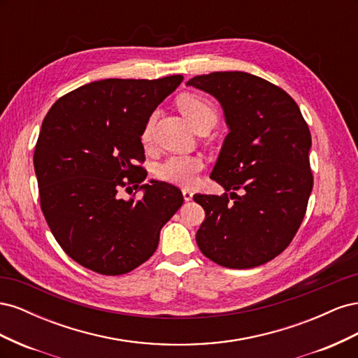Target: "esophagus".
Returning a JSON list of instances; mask_svg holds the SVG:
<instances>
[{"mask_svg":"<svg viewBox=\"0 0 358 358\" xmlns=\"http://www.w3.org/2000/svg\"><path fill=\"white\" fill-rule=\"evenodd\" d=\"M182 194H183V200H185V201H191L192 200V191L191 189H183L182 191Z\"/></svg>","mask_w":358,"mask_h":358,"instance_id":"obj_1","label":"esophagus"}]
</instances>
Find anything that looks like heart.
Here are the masks:
<instances>
[{
    "label": "heart",
    "mask_w": 358,
    "mask_h": 358,
    "mask_svg": "<svg viewBox=\"0 0 358 358\" xmlns=\"http://www.w3.org/2000/svg\"><path fill=\"white\" fill-rule=\"evenodd\" d=\"M178 106L180 112L185 115L192 127H197L201 122L210 121L216 122V110L213 104L206 100L204 96L197 94H185L179 96ZM154 116H149L146 121L142 140L148 142L152 134ZM204 162L197 155H170L166 159H162L157 166V175L161 180L175 183L179 187H191L197 180V175L203 170Z\"/></svg>",
    "instance_id": "obj_1"
}]
</instances>
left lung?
<instances>
[{"label":"left lung","mask_w":358,"mask_h":358,"mask_svg":"<svg viewBox=\"0 0 358 358\" xmlns=\"http://www.w3.org/2000/svg\"><path fill=\"white\" fill-rule=\"evenodd\" d=\"M187 85L221 103L230 129L210 175L225 192L194 196L206 212L197 245L224 267L262 266L284 251L305 218L313 187L309 127L297 103L258 76L215 71Z\"/></svg>","instance_id":"1"}]
</instances>
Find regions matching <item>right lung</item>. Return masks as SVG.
Masks as SVG:
<instances>
[{"label": "right lung", "instance_id": "obj_1", "mask_svg": "<svg viewBox=\"0 0 358 358\" xmlns=\"http://www.w3.org/2000/svg\"><path fill=\"white\" fill-rule=\"evenodd\" d=\"M182 80L91 82L62 95L41 124L34 170L43 215L64 252L92 272L116 276L143 264L183 203L167 182L143 183L148 171L137 164L146 121ZM131 186L142 199H120Z\"/></svg>", "mask_w": 358, "mask_h": 358}]
</instances>
